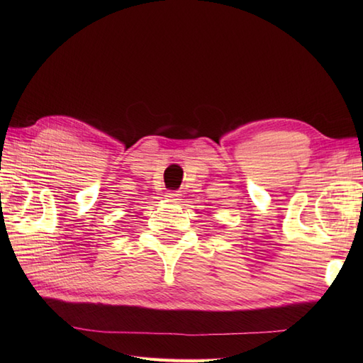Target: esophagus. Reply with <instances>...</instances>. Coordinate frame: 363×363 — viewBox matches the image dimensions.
I'll list each match as a JSON object with an SVG mask.
<instances>
[{
    "instance_id": "34e87169",
    "label": "esophagus",
    "mask_w": 363,
    "mask_h": 363,
    "mask_svg": "<svg viewBox=\"0 0 363 363\" xmlns=\"http://www.w3.org/2000/svg\"><path fill=\"white\" fill-rule=\"evenodd\" d=\"M165 196H167L168 201H173V203H176L177 199H179V196H181V195L177 194V191H169V194H167Z\"/></svg>"
}]
</instances>
